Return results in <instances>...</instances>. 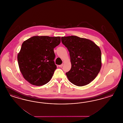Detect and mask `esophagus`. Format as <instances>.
I'll use <instances>...</instances> for the list:
<instances>
[{
    "instance_id": "1",
    "label": "esophagus",
    "mask_w": 123,
    "mask_h": 123,
    "mask_svg": "<svg viewBox=\"0 0 123 123\" xmlns=\"http://www.w3.org/2000/svg\"><path fill=\"white\" fill-rule=\"evenodd\" d=\"M63 66V64H60V65H59V67H60V68L62 67Z\"/></svg>"
}]
</instances>
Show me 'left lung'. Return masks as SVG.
I'll return each mask as SVG.
<instances>
[{
	"label": "left lung",
	"instance_id": "1",
	"mask_svg": "<svg viewBox=\"0 0 123 123\" xmlns=\"http://www.w3.org/2000/svg\"><path fill=\"white\" fill-rule=\"evenodd\" d=\"M61 41L68 50L71 68L66 73L73 84L82 86L93 81L101 67V53L93 41L76 36L61 37Z\"/></svg>",
	"mask_w": 123,
	"mask_h": 123
}]
</instances>
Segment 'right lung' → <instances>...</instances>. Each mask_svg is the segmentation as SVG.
I'll use <instances>...</instances> for the list:
<instances>
[{
	"label": "right lung",
	"instance_id": "1",
	"mask_svg": "<svg viewBox=\"0 0 123 123\" xmlns=\"http://www.w3.org/2000/svg\"><path fill=\"white\" fill-rule=\"evenodd\" d=\"M60 41V37L35 36L23 42L18 63L24 78L30 84L42 86L50 81L57 69L54 48Z\"/></svg>",
	"mask_w": 123,
	"mask_h": 123
}]
</instances>
